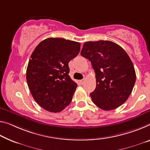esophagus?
<instances>
[{
	"label": "esophagus",
	"mask_w": 150,
	"mask_h": 150,
	"mask_svg": "<svg viewBox=\"0 0 150 150\" xmlns=\"http://www.w3.org/2000/svg\"><path fill=\"white\" fill-rule=\"evenodd\" d=\"M84 82H85V79H82L81 80H80V83L81 84H84Z\"/></svg>",
	"instance_id": "esophagus-1"
}]
</instances>
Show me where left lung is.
Returning <instances> with one entry per match:
<instances>
[{"mask_svg":"<svg viewBox=\"0 0 150 150\" xmlns=\"http://www.w3.org/2000/svg\"><path fill=\"white\" fill-rule=\"evenodd\" d=\"M80 54L91 61L96 74V88L90 94L94 104L105 110L123 105L136 80L134 66L125 50L112 41L100 40L84 43Z\"/></svg>","mask_w":150,"mask_h":150,"instance_id":"obj_1","label":"left lung"}]
</instances>
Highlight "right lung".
<instances>
[{
	"label": "right lung",
	"mask_w": 150,
	"mask_h": 150,
	"mask_svg": "<svg viewBox=\"0 0 150 150\" xmlns=\"http://www.w3.org/2000/svg\"><path fill=\"white\" fill-rule=\"evenodd\" d=\"M80 50L79 42L50 38L39 43L32 53L27 82L34 100L43 109L60 112L71 103L77 84L68 75V63Z\"/></svg>",
	"instance_id": "add662e5"
}]
</instances>
